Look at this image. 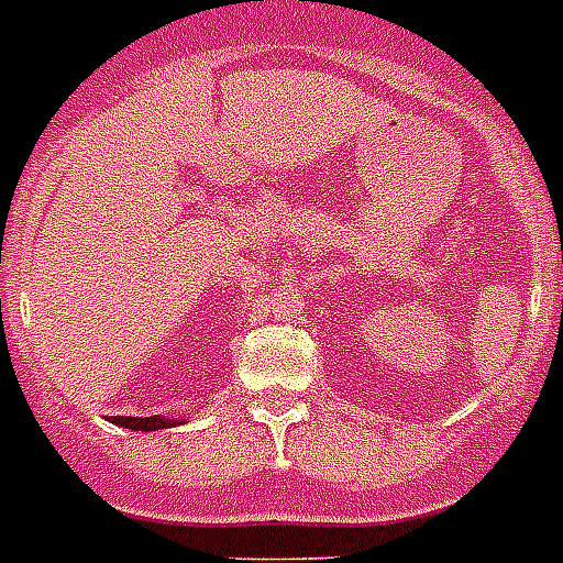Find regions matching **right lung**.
Returning a JSON list of instances; mask_svg holds the SVG:
<instances>
[{
	"instance_id": "right-lung-1",
	"label": "right lung",
	"mask_w": 563,
	"mask_h": 563,
	"mask_svg": "<svg viewBox=\"0 0 563 563\" xmlns=\"http://www.w3.org/2000/svg\"><path fill=\"white\" fill-rule=\"evenodd\" d=\"M112 424L119 427H128V430H165V427H177L183 421H174V418H159V416H151V418H139V416H110Z\"/></svg>"
}]
</instances>
